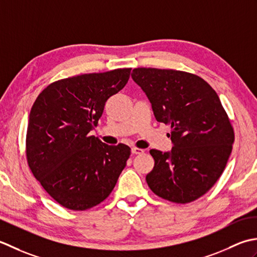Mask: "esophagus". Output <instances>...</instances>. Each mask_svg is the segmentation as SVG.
Returning <instances> with one entry per match:
<instances>
[{"instance_id":"1","label":"esophagus","mask_w":257,"mask_h":257,"mask_svg":"<svg viewBox=\"0 0 257 257\" xmlns=\"http://www.w3.org/2000/svg\"><path fill=\"white\" fill-rule=\"evenodd\" d=\"M131 152H132L133 154H142V153H144V150L138 149V148H132L131 149Z\"/></svg>"}]
</instances>
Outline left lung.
Instances as JSON below:
<instances>
[{
  "label": "left lung",
  "mask_w": 257,
  "mask_h": 257,
  "mask_svg": "<svg viewBox=\"0 0 257 257\" xmlns=\"http://www.w3.org/2000/svg\"><path fill=\"white\" fill-rule=\"evenodd\" d=\"M132 78L156 121L171 125L172 150L150 151L155 165L146 175L149 187L170 202L197 200L215 184L232 153L233 127L218 95L186 72L139 67Z\"/></svg>",
  "instance_id": "left-lung-1"
}]
</instances>
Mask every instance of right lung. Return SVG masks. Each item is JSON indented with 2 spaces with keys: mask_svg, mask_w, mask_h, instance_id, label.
Returning <instances> with one entry per match:
<instances>
[{
  "mask_svg": "<svg viewBox=\"0 0 257 257\" xmlns=\"http://www.w3.org/2000/svg\"><path fill=\"white\" fill-rule=\"evenodd\" d=\"M131 69L91 73L52 83L29 115L26 156L31 171L54 200L84 211L111 194L131 149L90 134L105 102L126 84Z\"/></svg>",
  "mask_w": 257,
  "mask_h": 257,
  "instance_id": "right-lung-1",
  "label": "right lung"
}]
</instances>
